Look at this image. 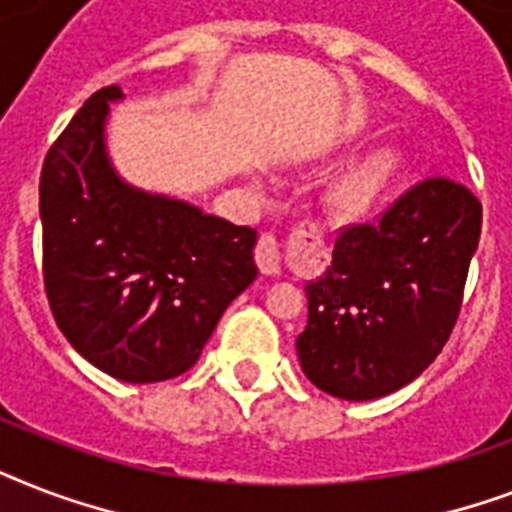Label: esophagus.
Masks as SVG:
<instances>
[{
  "label": "esophagus",
  "mask_w": 512,
  "mask_h": 512,
  "mask_svg": "<svg viewBox=\"0 0 512 512\" xmlns=\"http://www.w3.org/2000/svg\"><path fill=\"white\" fill-rule=\"evenodd\" d=\"M257 268L265 273V276H279L281 273V247L273 233H263L260 241H257L255 249Z\"/></svg>",
  "instance_id": "34e87169"
}]
</instances>
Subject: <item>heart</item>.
<instances>
[{"instance_id": "obj_1", "label": "heart", "mask_w": 512, "mask_h": 512, "mask_svg": "<svg viewBox=\"0 0 512 512\" xmlns=\"http://www.w3.org/2000/svg\"><path fill=\"white\" fill-rule=\"evenodd\" d=\"M401 170V154L398 151H377L366 156L364 162L356 164L340 177L329 193V207L340 217H358L372 207L377 196L385 191V185Z\"/></svg>"}]
</instances>
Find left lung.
<instances>
[{
	"instance_id": "1",
	"label": "left lung",
	"mask_w": 512,
	"mask_h": 512,
	"mask_svg": "<svg viewBox=\"0 0 512 512\" xmlns=\"http://www.w3.org/2000/svg\"><path fill=\"white\" fill-rule=\"evenodd\" d=\"M478 239L481 201L449 177L412 185L377 223L345 228L327 273L305 287V377L345 401L417 380L457 324Z\"/></svg>"
}]
</instances>
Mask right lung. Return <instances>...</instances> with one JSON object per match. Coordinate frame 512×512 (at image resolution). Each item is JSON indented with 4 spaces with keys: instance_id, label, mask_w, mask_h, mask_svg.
Wrapping results in <instances>:
<instances>
[{
    "instance_id": "1",
    "label": "right lung",
    "mask_w": 512,
    "mask_h": 512,
    "mask_svg": "<svg viewBox=\"0 0 512 512\" xmlns=\"http://www.w3.org/2000/svg\"><path fill=\"white\" fill-rule=\"evenodd\" d=\"M111 84L47 151L39 180L44 289L60 332L100 372L162 382L188 372L225 308L255 281L257 231L140 191L106 151Z\"/></svg>"
}]
</instances>
